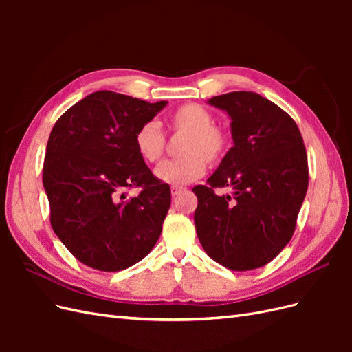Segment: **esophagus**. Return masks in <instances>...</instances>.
I'll return each instance as SVG.
<instances>
[{"mask_svg":"<svg viewBox=\"0 0 352 352\" xmlns=\"http://www.w3.org/2000/svg\"><path fill=\"white\" fill-rule=\"evenodd\" d=\"M184 190H185V188H182V186H172V195L176 197L180 192H184Z\"/></svg>","mask_w":352,"mask_h":352,"instance_id":"esophagus-1","label":"esophagus"}]
</instances>
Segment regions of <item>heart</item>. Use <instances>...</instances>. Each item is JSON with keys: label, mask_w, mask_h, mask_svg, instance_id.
Listing matches in <instances>:
<instances>
[{"label": "heart", "mask_w": 352, "mask_h": 352, "mask_svg": "<svg viewBox=\"0 0 352 352\" xmlns=\"http://www.w3.org/2000/svg\"><path fill=\"white\" fill-rule=\"evenodd\" d=\"M168 129L185 135L180 142L176 160H167L155 168V176L168 185H186L204 176L207 163L214 166L226 157L230 148V136L220 126L214 124V116L210 110L195 102L180 105L170 113ZM136 153L144 162L154 164L162 160L166 150V136L154 122L138 127L133 136Z\"/></svg>", "instance_id": "b5f03b06"}]
</instances>
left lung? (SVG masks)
<instances>
[{
  "label": "left lung",
  "instance_id": "left-lung-1",
  "mask_svg": "<svg viewBox=\"0 0 352 352\" xmlns=\"http://www.w3.org/2000/svg\"><path fill=\"white\" fill-rule=\"evenodd\" d=\"M232 119L233 146L198 198L194 220L210 257L226 269L263 267L291 241L308 188L305 145L292 117L248 91L208 101ZM229 186L233 196L215 189Z\"/></svg>",
  "mask_w": 352,
  "mask_h": 352
}]
</instances>
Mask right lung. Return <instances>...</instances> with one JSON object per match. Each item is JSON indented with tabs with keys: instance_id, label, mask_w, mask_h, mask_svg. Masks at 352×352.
Instances as JSON below:
<instances>
[{
	"instance_id": "add662e5",
	"label": "right lung",
	"mask_w": 352,
	"mask_h": 352,
	"mask_svg": "<svg viewBox=\"0 0 352 352\" xmlns=\"http://www.w3.org/2000/svg\"><path fill=\"white\" fill-rule=\"evenodd\" d=\"M166 104L98 91L72 105L52 127L42 168L50 221L88 267H131L160 238L172 192L136 153L133 136ZM133 187L140 194L127 197Z\"/></svg>"
}]
</instances>
